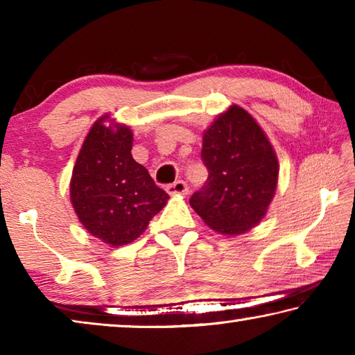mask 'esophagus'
I'll return each mask as SVG.
<instances>
[{"instance_id":"esophagus-1","label":"esophagus","mask_w":355,"mask_h":355,"mask_svg":"<svg viewBox=\"0 0 355 355\" xmlns=\"http://www.w3.org/2000/svg\"><path fill=\"white\" fill-rule=\"evenodd\" d=\"M166 191L167 194L171 196H186L188 194V184H186L183 180H178V182L167 186Z\"/></svg>"}]
</instances>
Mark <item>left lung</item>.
<instances>
[{"label":"left lung","instance_id":"1","mask_svg":"<svg viewBox=\"0 0 355 355\" xmlns=\"http://www.w3.org/2000/svg\"><path fill=\"white\" fill-rule=\"evenodd\" d=\"M202 159L207 184L189 203L203 222L228 236L260 224L277 189L279 159L257 120L232 105L203 131Z\"/></svg>","mask_w":355,"mask_h":355}]
</instances>
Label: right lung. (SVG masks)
Returning a JSON list of instances; mask_svg holds the SVG:
<instances>
[{
	"mask_svg": "<svg viewBox=\"0 0 355 355\" xmlns=\"http://www.w3.org/2000/svg\"><path fill=\"white\" fill-rule=\"evenodd\" d=\"M133 131L110 114L95 122L76 156L70 202L87 233L111 248L133 243L169 200L131 155Z\"/></svg>",
	"mask_w": 355,
	"mask_h": 355,
	"instance_id": "add662e5",
	"label": "right lung"
}]
</instances>
